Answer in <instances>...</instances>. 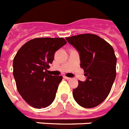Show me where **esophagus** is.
<instances>
[{
  "label": "esophagus",
  "instance_id": "esophagus-1",
  "mask_svg": "<svg viewBox=\"0 0 129 129\" xmlns=\"http://www.w3.org/2000/svg\"><path fill=\"white\" fill-rule=\"evenodd\" d=\"M63 78H64V79H67V80H69V79H71L70 77H66V76H65V75H63Z\"/></svg>",
  "mask_w": 129,
  "mask_h": 129
}]
</instances>
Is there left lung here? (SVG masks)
Listing matches in <instances>:
<instances>
[{"label":"left lung","instance_id":"1","mask_svg":"<svg viewBox=\"0 0 129 129\" xmlns=\"http://www.w3.org/2000/svg\"><path fill=\"white\" fill-rule=\"evenodd\" d=\"M66 39L79 52L80 67L87 77L85 81H78L73 97L83 107H95L106 99L115 79L117 57L113 48L95 34H80Z\"/></svg>","mask_w":129,"mask_h":129}]
</instances>
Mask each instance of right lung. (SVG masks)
<instances>
[{
	"label": "right lung",
	"instance_id": "right-lung-1",
	"mask_svg": "<svg viewBox=\"0 0 129 129\" xmlns=\"http://www.w3.org/2000/svg\"><path fill=\"white\" fill-rule=\"evenodd\" d=\"M63 38H40L20 48L13 60L16 87L24 101L34 108L47 107L54 101L62 76L48 74L55 52L66 44Z\"/></svg>",
	"mask_w": 129,
	"mask_h": 129
}]
</instances>
